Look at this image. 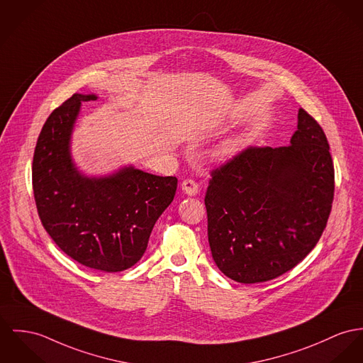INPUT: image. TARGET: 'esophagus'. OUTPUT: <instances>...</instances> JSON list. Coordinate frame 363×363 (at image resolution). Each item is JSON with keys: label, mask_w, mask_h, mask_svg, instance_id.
Here are the masks:
<instances>
[{"label": "esophagus", "mask_w": 363, "mask_h": 363, "mask_svg": "<svg viewBox=\"0 0 363 363\" xmlns=\"http://www.w3.org/2000/svg\"><path fill=\"white\" fill-rule=\"evenodd\" d=\"M181 188H182V191H184V194L188 196H195L197 195V192H199V185L196 184L194 179H185V181L182 182Z\"/></svg>", "instance_id": "esophagus-1"}]
</instances>
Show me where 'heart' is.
I'll return each mask as SVG.
<instances>
[{"mask_svg": "<svg viewBox=\"0 0 363 363\" xmlns=\"http://www.w3.org/2000/svg\"><path fill=\"white\" fill-rule=\"evenodd\" d=\"M240 147V140L233 138V140H225L223 143H221L216 152H214V156L218 159V160H228L230 157H233L238 150Z\"/></svg>", "mask_w": 363, "mask_h": 363, "instance_id": "heart-1", "label": "heart"}]
</instances>
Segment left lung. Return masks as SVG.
I'll list each match as a JSON object with an SVG mask.
<instances>
[{
	"instance_id": "1",
	"label": "left lung",
	"mask_w": 363,
	"mask_h": 363,
	"mask_svg": "<svg viewBox=\"0 0 363 363\" xmlns=\"http://www.w3.org/2000/svg\"><path fill=\"white\" fill-rule=\"evenodd\" d=\"M322 127L304 109L290 145L247 147L211 172L208 243L239 283L275 279L301 262L326 228L335 167Z\"/></svg>"
}]
</instances>
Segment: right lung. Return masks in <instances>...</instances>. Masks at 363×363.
Here are the masks:
<instances>
[{"instance_id":"right-lung-1","label":"right lung","mask_w":363,"mask_h":363,"mask_svg":"<svg viewBox=\"0 0 363 363\" xmlns=\"http://www.w3.org/2000/svg\"><path fill=\"white\" fill-rule=\"evenodd\" d=\"M74 94L47 118L33 157V191L40 220L57 247L104 272L135 265L159 217L174 200L178 179L124 166L104 177L83 174L72 157L82 104Z\"/></svg>"}]
</instances>
